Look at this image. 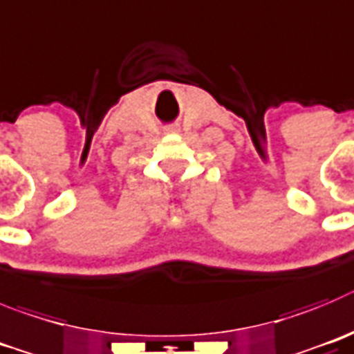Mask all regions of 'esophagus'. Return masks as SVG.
Returning a JSON list of instances; mask_svg holds the SVG:
<instances>
[{
	"mask_svg": "<svg viewBox=\"0 0 354 354\" xmlns=\"http://www.w3.org/2000/svg\"><path fill=\"white\" fill-rule=\"evenodd\" d=\"M167 130H169V132H176V127H169Z\"/></svg>",
	"mask_w": 354,
	"mask_h": 354,
	"instance_id": "obj_1",
	"label": "esophagus"
}]
</instances>
